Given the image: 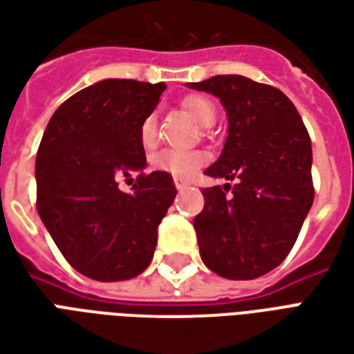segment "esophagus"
<instances>
[{"instance_id": "obj_1", "label": "esophagus", "mask_w": 354, "mask_h": 354, "mask_svg": "<svg viewBox=\"0 0 354 354\" xmlns=\"http://www.w3.org/2000/svg\"><path fill=\"white\" fill-rule=\"evenodd\" d=\"M174 185H176V189H184V187H187V180L185 178H180V176H174Z\"/></svg>"}]
</instances>
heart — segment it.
<instances>
[{"label":"heart","instance_id":"1","mask_svg":"<svg viewBox=\"0 0 354 354\" xmlns=\"http://www.w3.org/2000/svg\"><path fill=\"white\" fill-rule=\"evenodd\" d=\"M182 106L201 127H210L216 121L214 104L205 96H187ZM155 138H157V119L153 113H149L140 123V142L144 147H151L155 144ZM208 159L210 155L203 149H192V151L161 149L151 155V167L174 174V176H192L195 170L207 165Z\"/></svg>","mask_w":354,"mask_h":354}]
</instances>
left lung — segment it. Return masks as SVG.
Here are the masks:
<instances>
[{"mask_svg":"<svg viewBox=\"0 0 354 354\" xmlns=\"http://www.w3.org/2000/svg\"><path fill=\"white\" fill-rule=\"evenodd\" d=\"M187 87L220 98L227 138L205 174L235 180L229 191L203 189L195 216L201 258L220 277L250 281L281 266L313 205L311 138L296 106L279 88L243 77L214 75Z\"/></svg>","mask_w":354,"mask_h":354,"instance_id":"obj_1","label":"left lung"}]
</instances>
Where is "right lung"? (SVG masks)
<instances>
[{"label": "right lung", "mask_w": 354, "mask_h": 354, "mask_svg": "<svg viewBox=\"0 0 354 354\" xmlns=\"http://www.w3.org/2000/svg\"><path fill=\"white\" fill-rule=\"evenodd\" d=\"M165 83L104 80L75 93L50 117L35 159L37 212L68 263L100 282L127 281L153 258L157 227L176 197L169 172L144 174L140 123ZM140 171L135 192L119 174Z\"/></svg>", "instance_id": "right-lung-1"}]
</instances>
